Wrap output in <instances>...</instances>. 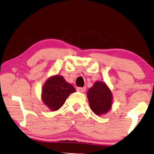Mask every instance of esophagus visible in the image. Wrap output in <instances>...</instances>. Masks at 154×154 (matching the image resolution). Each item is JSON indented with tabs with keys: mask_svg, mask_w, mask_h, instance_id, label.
<instances>
[{
	"mask_svg": "<svg viewBox=\"0 0 154 154\" xmlns=\"http://www.w3.org/2000/svg\"><path fill=\"white\" fill-rule=\"evenodd\" d=\"M86 88H81V87H78L77 88V91L79 92V93H84L85 91Z\"/></svg>",
	"mask_w": 154,
	"mask_h": 154,
	"instance_id": "obj_1",
	"label": "esophagus"
}]
</instances>
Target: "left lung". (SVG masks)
<instances>
[{"label":"left lung","mask_w":154,"mask_h":154,"mask_svg":"<svg viewBox=\"0 0 154 154\" xmlns=\"http://www.w3.org/2000/svg\"><path fill=\"white\" fill-rule=\"evenodd\" d=\"M90 107L96 115L106 114L112 105V93L105 82L97 81L88 91Z\"/></svg>","instance_id":"obj_1"}]
</instances>
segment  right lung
<instances>
[{
  "label": "right lung",
  "instance_id": "right-lung-1",
  "mask_svg": "<svg viewBox=\"0 0 154 154\" xmlns=\"http://www.w3.org/2000/svg\"><path fill=\"white\" fill-rule=\"evenodd\" d=\"M75 88L61 75H54L47 79L42 88V100L51 111L58 110L66 98L75 92Z\"/></svg>",
  "mask_w": 154,
  "mask_h": 154
}]
</instances>
